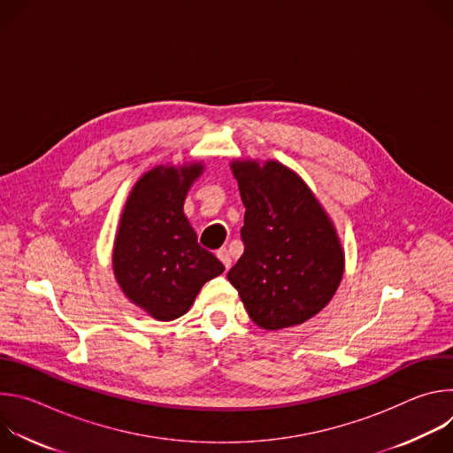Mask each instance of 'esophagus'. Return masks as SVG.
<instances>
[{"instance_id":"obj_1","label":"esophagus","mask_w":453,"mask_h":453,"mask_svg":"<svg viewBox=\"0 0 453 453\" xmlns=\"http://www.w3.org/2000/svg\"><path fill=\"white\" fill-rule=\"evenodd\" d=\"M217 256H219V260L224 264V267H226V269H229V267H231L233 260H231V254H229V250H227L226 247H222V249L217 252Z\"/></svg>"}]
</instances>
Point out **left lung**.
Returning <instances> with one entry per match:
<instances>
[{
    "mask_svg": "<svg viewBox=\"0 0 453 453\" xmlns=\"http://www.w3.org/2000/svg\"><path fill=\"white\" fill-rule=\"evenodd\" d=\"M231 170L245 206V249L227 280L260 328L303 325L332 301L344 274L335 226L285 165L236 159Z\"/></svg>",
    "mask_w": 453,
    "mask_h": 453,
    "instance_id": "8db88e82",
    "label": "left lung"
}]
</instances>
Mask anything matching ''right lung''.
<instances>
[{"mask_svg":"<svg viewBox=\"0 0 453 453\" xmlns=\"http://www.w3.org/2000/svg\"><path fill=\"white\" fill-rule=\"evenodd\" d=\"M203 170V163L154 166L123 206L112 250L114 278L128 299L157 320L184 315L203 285L224 273L182 211Z\"/></svg>","mask_w":453,"mask_h":453,"instance_id":"1","label":"right lung"}]
</instances>
